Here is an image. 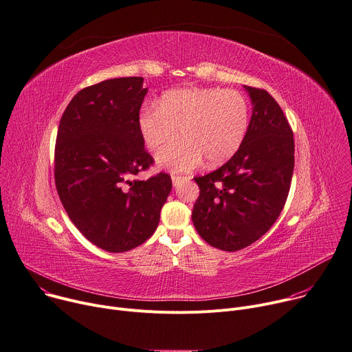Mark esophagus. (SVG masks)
Segmentation results:
<instances>
[{
  "mask_svg": "<svg viewBox=\"0 0 352 352\" xmlns=\"http://www.w3.org/2000/svg\"><path fill=\"white\" fill-rule=\"evenodd\" d=\"M190 177H182V176H177V175H172V183H173V186L176 187V186H179L183 180H188Z\"/></svg>",
  "mask_w": 352,
  "mask_h": 352,
  "instance_id": "1",
  "label": "esophagus"
}]
</instances>
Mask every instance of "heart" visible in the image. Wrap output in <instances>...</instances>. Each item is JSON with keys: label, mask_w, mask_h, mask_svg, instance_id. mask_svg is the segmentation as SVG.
<instances>
[{"label": "heart", "mask_w": 352, "mask_h": 352, "mask_svg": "<svg viewBox=\"0 0 352 352\" xmlns=\"http://www.w3.org/2000/svg\"><path fill=\"white\" fill-rule=\"evenodd\" d=\"M250 103L239 91L180 88L146 103L138 116L140 135L149 151H158L156 165L183 173L203 165H221L235 155L249 131Z\"/></svg>", "instance_id": "obj_1"}]
</instances>
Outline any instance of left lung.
<instances>
[{"instance_id":"8db88e82","label":"left lung","mask_w":352,"mask_h":352,"mask_svg":"<svg viewBox=\"0 0 352 352\" xmlns=\"http://www.w3.org/2000/svg\"><path fill=\"white\" fill-rule=\"evenodd\" d=\"M252 117L241 149L212 173L194 177L200 196L191 219L211 246L236 252L250 246L280 217L294 173V134L267 91L243 85Z\"/></svg>"}]
</instances>
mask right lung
<instances>
[{
  "mask_svg": "<svg viewBox=\"0 0 352 352\" xmlns=\"http://www.w3.org/2000/svg\"><path fill=\"white\" fill-rule=\"evenodd\" d=\"M144 78H113L78 92L60 120L54 177L60 200L82 235L110 252H129L152 236L172 190L152 164L138 130Z\"/></svg>",
  "mask_w": 352,
  "mask_h": 352,
  "instance_id": "right-lung-1",
  "label": "right lung"
}]
</instances>
